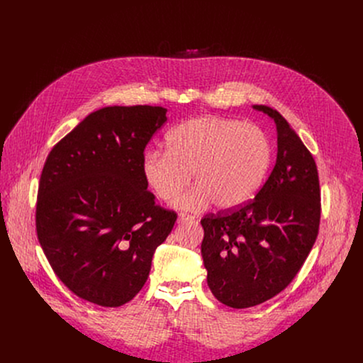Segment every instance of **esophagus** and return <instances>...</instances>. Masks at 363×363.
Masks as SVG:
<instances>
[{
	"label": "esophagus",
	"instance_id": "1",
	"mask_svg": "<svg viewBox=\"0 0 363 363\" xmlns=\"http://www.w3.org/2000/svg\"><path fill=\"white\" fill-rule=\"evenodd\" d=\"M195 217H192V216H189V214H179V217H178V223H186V221H191V220H194Z\"/></svg>",
	"mask_w": 363,
	"mask_h": 363
}]
</instances>
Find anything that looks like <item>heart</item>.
I'll return each mask as SVG.
<instances>
[{
	"label": "heart",
	"mask_w": 363,
	"mask_h": 363,
	"mask_svg": "<svg viewBox=\"0 0 363 363\" xmlns=\"http://www.w3.org/2000/svg\"><path fill=\"white\" fill-rule=\"evenodd\" d=\"M167 147L147 149L142 174L160 199L178 201L184 210H199L214 201L230 210L260 191L273 161V145L263 129L235 119L203 116L185 121L167 135Z\"/></svg>",
	"instance_id": "heart-1"
}]
</instances>
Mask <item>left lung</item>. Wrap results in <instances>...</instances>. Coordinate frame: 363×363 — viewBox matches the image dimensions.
Returning a JSON list of instances; mask_svg holds the SVG:
<instances>
[{"mask_svg":"<svg viewBox=\"0 0 363 363\" xmlns=\"http://www.w3.org/2000/svg\"><path fill=\"white\" fill-rule=\"evenodd\" d=\"M252 108L276 122V165L254 199L201 220L206 281L233 308L262 304L293 281L318 238L322 213L312 153L276 109Z\"/></svg>","mask_w":363,"mask_h":363,"instance_id":"1","label":"left lung"}]
</instances>
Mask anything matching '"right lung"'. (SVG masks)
<instances>
[{
    "label": "right lung",
    "instance_id": "right-lung-1",
    "mask_svg": "<svg viewBox=\"0 0 363 363\" xmlns=\"http://www.w3.org/2000/svg\"><path fill=\"white\" fill-rule=\"evenodd\" d=\"M167 122L161 106H109L84 118L45 160L37 195L38 242L77 297L103 307L130 301L155 250L178 218L146 191L142 157Z\"/></svg>",
    "mask_w": 363,
    "mask_h": 363
}]
</instances>
